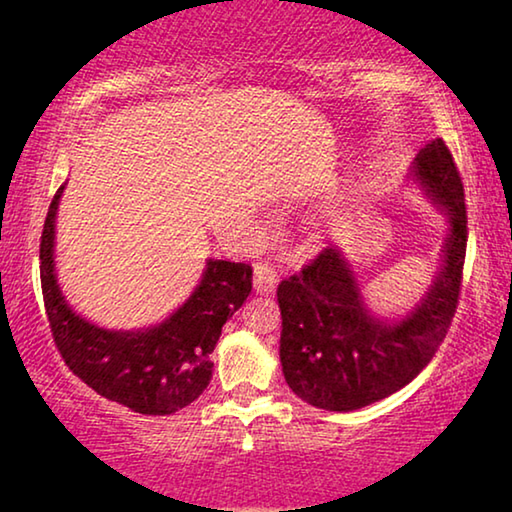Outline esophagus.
I'll use <instances>...</instances> for the list:
<instances>
[{
  "label": "esophagus",
  "instance_id": "34e87169",
  "mask_svg": "<svg viewBox=\"0 0 512 512\" xmlns=\"http://www.w3.org/2000/svg\"><path fill=\"white\" fill-rule=\"evenodd\" d=\"M277 287V271L273 264L259 262L255 264V291L257 293H271Z\"/></svg>",
  "mask_w": 512,
  "mask_h": 512
}]
</instances>
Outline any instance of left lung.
Returning a JSON list of instances; mask_svg holds the SVG:
<instances>
[{
  "label": "left lung",
  "instance_id": "1",
  "mask_svg": "<svg viewBox=\"0 0 512 512\" xmlns=\"http://www.w3.org/2000/svg\"><path fill=\"white\" fill-rule=\"evenodd\" d=\"M413 176L449 214L445 266L415 311L384 325L363 307L354 275L325 248L277 287L284 379L307 404L354 411L400 391L436 357L458 307L467 248V210L452 151L436 137L418 153Z\"/></svg>",
  "mask_w": 512,
  "mask_h": 512
}]
</instances>
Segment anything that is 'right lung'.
<instances>
[{"label": "right lung", "mask_w": 512, "mask_h": 512, "mask_svg": "<svg viewBox=\"0 0 512 512\" xmlns=\"http://www.w3.org/2000/svg\"><path fill=\"white\" fill-rule=\"evenodd\" d=\"M58 187L40 237V282L51 336L65 366L110 402L142 415H171L192 404L212 379L210 354L225 325L253 289V268L210 259L183 307L164 323L137 332H108L76 316L54 273Z\"/></svg>", "instance_id": "add662e5"}]
</instances>
